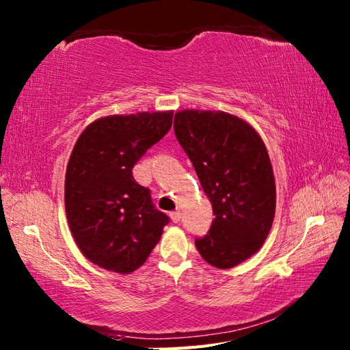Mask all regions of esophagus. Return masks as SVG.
<instances>
[{"mask_svg":"<svg viewBox=\"0 0 350 350\" xmlns=\"http://www.w3.org/2000/svg\"><path fill=\"white\" fill-rule=\"evenodd\" d=\"M170 217H172V221H173L174 224H177L178 221H180L182 213H180V212H172V213H170Z\"/></svg>","mask_w":350,"mask_h":350,"instance_id":"1","label":"esophagus"}]
</instances>
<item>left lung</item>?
<instances>
[{
    "label": "left lung",
    "instance_id": "1",
    "mask_svg": "<svg viewBox=\"0 0 350 350\" xmlns=\"http://www.w3.org/2000/svg\"><path fill=\"white\" fill-rule=\"evenodd\" d=\"M174 133L215 215L195 246L216 268L239 265L261 249L275 213V182L262 138L246 120L219 110L177 111Z\"/></svg>",
    "mask_w": 350,
    "mask_h": 350
}]
</instances>
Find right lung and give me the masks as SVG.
Returning <instances> with one entry per match:
<instances>
[{
	"label": "right lung",
	"mask_w": 350,
	"mask_h": 350,
	"mask_svg": "<svg viewBox=\"0 0 350 350\" xmlns=\"http://www.w3.org/2000/svg\"><path fill=\"white\" fill-rule=\"evenodd\" d=\"M172 124V110L111 115L77 138L65 173V213L80 252L104 270L135 271L168 224L133 168Z\"/></svg>",
	"instance_id": "obj_1"
}]
</instances>
